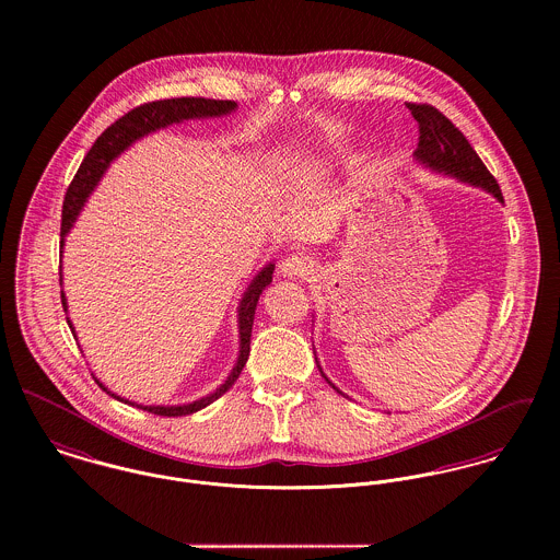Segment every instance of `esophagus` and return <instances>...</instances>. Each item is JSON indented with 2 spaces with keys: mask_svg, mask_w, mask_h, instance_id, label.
I'll use <instances>...</instances> for the list:
<instances>
[{
  "mask_svg": "<svg viewBox=\"0 0 560 560\" xmlns=\"http://www.w3.org/2000/svg\"><path fill=\"white\" fill-rule=\"evenodd\" d=\"M280 271L287 278H308L315 273V262L304 254H291L280 262Z\"/></svg>",
  "mask_w": 560,
  "mask_h": 560,
  "instance_id": "esophagus-1",
  "label": "esophagus"
}]
</instances>
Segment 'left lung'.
I'll list each match as a JSON object with an SVG mask.
<instances>
[{"label": "left lung", "instance_id": "1", "mask_svg": "<svg viewBox=\"0 0 560 560\" xmlns=\"http://www.w3.org/2000/svg\"><path fill=\"white\" fill-rule=\"evenodd\" d=\"M418 122V149L416 160L442 170L446 174H455L462 180L479 185L491 191L498 200H502V191L493 174L485 167L477 151L470 147L466 136L433 105L429 103H405ZM327 380V377H325ZM334 390H338L334 386ZM340 393V390H338Z\"/></svg>", "mask_w": 560, "mask_h": 560}]
</instances>
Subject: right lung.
Listing matches in <instances>:
<instances>
[{
    "label": "right lung",
    "mask_w": 560,
    "mask_h": 560,
    "mask_svg": "<svg viewBox=\"0 0 560 560\" xmlns=\"http://www.w3.org/2000/svg\"><path fill=\"white\" fill-rule=\"evenodd\" d=\"M237 107L235 101H220V98H202V96H180V98H163V101H151V103H142L138 107H133L131 112H127L125 116H120L116 122H112L98 138L96 142L92 144V149L88 151V155L81 161L80 170L75 174V178L71 180L69 189H67V196H65V205H62V226H60V247L65 245V235L71 231L73 222L78 220V213L88 198V194L94 189V185L98 183L101 174L105 172V167L109 165V161L114 158H118L129 144H133L138 138L161 129V127H167L172 122H180V120H187V118H205V116H222V114H229ZM271 276H273V265L265 267L256 278L254 282L247 287L243 300H241L240 306V334H241V353L240 360H237V366L233 369L231 377L226 380L224 386H220L213 395L205 397V399L194 400V402H187V405H176V407H142V405H136L140 409H147L151 413H158V416H187V413H194L207 405H211L213 400L220 399L224 393H229L233 388V384L240 380L241 371L247 362V355H249V336H252V325H254V313H256V304H258V298L262 295V291L271 284ZM62 280V278H60ZM62 306L67 311V300H65V293H62ZM69 320V319H67ZM69 327L71 320H69ZM75 336V334H73ZM96 382V380H94ZM98 384V382H96ZM107 395H112L103 384H98ZM114 399H120L116 395H112ZM129 402V400H125ZM133 405V402H129Z\"/></svg>",
    "instance_id": "right-lung-1"
}]
</instances>
